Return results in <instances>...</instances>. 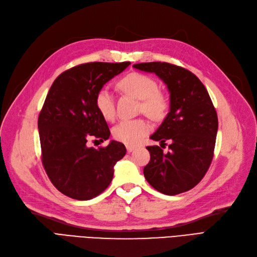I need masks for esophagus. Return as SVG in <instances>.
I'll list each match as a JSON object with an SVG mask.
<instances>
[{
  "instance_id": "esophagus-1",
  "label": "esophagus",
  "mask_w": 257,
  "mask_h": 257,
  "mask_svg": "<svg viewBox=\"0 0 257 257\" xmlns=\"http://www.w3.org/2000/svg\"><path fill=\"white\" fill-rule=\"evenodd\" d=\"M126 150H127V152L134 151V150H135V147H134V146H130V145H127V146H126Z\"/></svg>"
}]
</instances>
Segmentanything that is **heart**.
<instances>
[{
	"label": "heart",
	"mask_w": 257,
	"mask_h": 257,
	"mask_svg": "<svg viewBox=\"0 0 257 257\" xmlns=\"http://www.w3.org/2000/svg\"><path fill=\"white\" fill-rule=\"evenodd\" d=\"M121 91L141 99L139 111L154 121L165 118L169 108V100L164 92L159 90V83L152 77L143 73H130L118 82ZM95 107L105 120L114 118V99L110 91L103 88L95 95ZM150 123L145 119L123 120L113 127L112 135L118 142L125 145H137L149 133Z\"/></svg>",
	"instance_id": "1"
}]
</instances>
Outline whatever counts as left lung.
<instances>
[{"mask_svg": "<svg viewBox=\"0 0 257 257\" xmlns=\"http://www.w3.org/2000/svg\"><path fill=\"white\" fill-rule=\"evenodd\" d=\"M154 73L167 84L170 110L151 139L169 140L170 151L148 146L150 162L144 168L147 181L166 195H177L193 189L211 164L217 133V114L209 93L196 75L189 69L166 62L133 65Z\"/></svg>", "mask_w": 257, "mask_h": 257, "instance_id": "1", "label": "left lung"}]
</instances>
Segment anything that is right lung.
Masks as SVG:
<instances>
[{
	"label": "right lung",
	"instance_id": "right-lung-1",
	"mask_svg": "<svg viewBox=\"0 0 257 257\" xmlns=\"http://www.w3.org/2000/svg\"><path fill=\"white\" fill-rule=\"evenodd\" d=\"M131 63L90 62L74 66L53 81L38 114L42 163L52 184L64 195L88 200L103 193L113 177V166L126 153L110 142L89 148L90 137L106 141L110 131L95 107L103 85Z\"/></svg>",
	"mask_w": 257,
	"mask_h": 257
}]
</instances>
